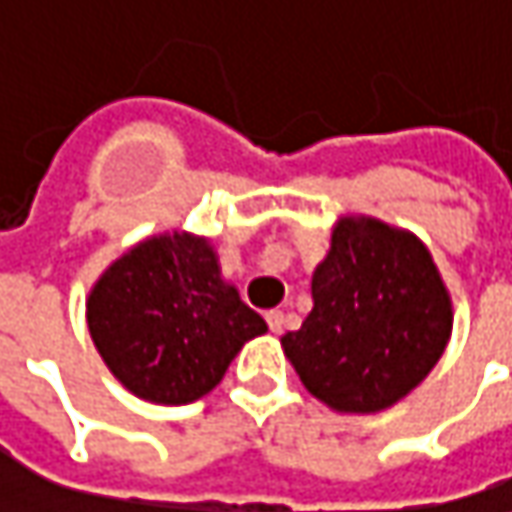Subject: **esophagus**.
<instances>
[{
	"label": "esophagus",
	"mask_w": 512,
	"mask_h": 512,
	"mask_svg": "<svg viewBox=\"0 0 512 512\" xmlns=\"http://www.w3.org/2000/svg\"><path fill=\"white\" fill-rule=\"evenodd\" d=\"M265 320H268V326H271V332H276V335H279V332H282V329H285V323H288V317H285V311H268V314H265Z\"/></svg>",
	"instance_id": "esophagus-1"
}]
</instances>
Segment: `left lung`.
I'll return each instance as SVG.
<instances>
[{"label":"left lung","instance_id":"left-lung-1","mask_svg":"<svg viewBox=\"0 0 512 512\" xmlns=\"http://www.w3.org/2000/svg\"><path fill=\"white\" fill-rule=\"evenodd\" d=\"M311 300L282 347L311 396L344 414H376L408 396L452 335V300L431 253L376 218L335 227Z\"/></svg>","mask_w":512,"mask_h":512}]
</instances>
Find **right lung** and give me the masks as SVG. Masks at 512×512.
<instances>
[{
    "label": "right lung",
    "instance_id": "obj_1",
    "mask_svg": "<svg viewBox=\"0 0 512 512\" xmlns=\"http://www.w3.org/2000/svg\"><path fill=\"white\" fill-rule=\"evenodd\" d=\"M87 323L104 364L139 399L186 405L224 379L250 338L268 332L218 271L206 238L136 244L95 282Z\"/></svg>",
    "mask_w": 512,
    "mask_h": 512
}]
</instances>
